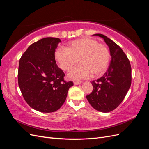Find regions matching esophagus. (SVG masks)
<instances>
[{
	"mask_svg": "<svg viewBox=\"0 0 149 149\" xmlns=\"http://www.w3.org/2000/svg\"><path fill=\"white\" fill-rule=\"evenodd\" d=\"M81 83H82L81 81H74V85H78V84H80Z\"/></svg>",
	"mask_w": 149,
	"mask_h": 149,
	"instance_id": "1",
	"label": "esophagus"
}]
</instances>
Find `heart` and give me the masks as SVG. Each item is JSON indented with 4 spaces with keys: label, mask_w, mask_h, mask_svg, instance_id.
Listing matches in <instances>:
<instances>
[{
    "label": "heart",
    "mask_w": 149,
    "mask_h": 149,
    "mask_svg": "<svg viewBox=\"0 0 149 149\" xmlns=\"http://www.w3.org/2000/svg\"><path fill=\"white\" fill-rule=\"evenodd\" d=\"M55 57L58 65L65 71H70L79 60L80 65L72 70L68 76L73 80L79 81L93 74L94 77L102 75L109 66L111 55L105 45L84 37L70 42L66 48H57Z\"/></svg>",
    "instance_id": "heart-1"
}]
</instances>
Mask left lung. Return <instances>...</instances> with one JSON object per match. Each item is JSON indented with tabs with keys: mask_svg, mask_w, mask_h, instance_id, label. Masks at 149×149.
Returning <instances> with one entry per match:
<instances>
[{
	"mask_svg": "<svg viewBox=\"0 0 149 149\" xmlns=\"http://www.w3.org/2000/svg\"><path fill=\"white\" fill-rule=\"evenodd\" d=\"M93 35L104 40L109 48L111 61L102 77L91 82L93 90L86 98L94 109L109 112L120 104L129 91L131 84V66L123 49L112 40L101 33Z\"/></svg>",
	"mask_w": 149,
	"mask_h": 149,
	"instance_id": "left-lung-1",
	"label": "left lung"
}]
</instances>
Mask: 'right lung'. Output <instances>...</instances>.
I'll return each mask as SVG.
<instances>
[{
	"label": "right lung",
	"instance_id": "obj_1",
	"mask_svg": "<svg viewBox=\"0 0 149 149\" xmlns=\"http://www.w3.org/2000/svg\"><path fill=\"white\" fill-rule=\"evenodd\" d=\"M60 38L47 37L31 44L22 55L18 81L25 101L44 113L58 110L73 83L66 82L65 73L56 63L55 49Z\"/></svg>",
	"mask_w": 149,
	"mask_h": 149
}]
</instances>
